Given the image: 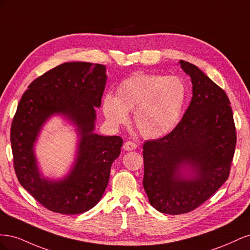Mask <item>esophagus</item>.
Wrapping results in <instances>:
<instances>
[{
  "mask_svg": "<svg viewBox=\"0 0 250 250\" xmlns=\"http://www.w3.org/2000/svg\"><path fill=\"white\" fill-rule=\"evenodd\" d=\"M123 149H124L125 151L134 150V149H137V144L133 143V142L128 141V142H126V143L124 144V145H123Z\"/></svg>",
  "mask_w": 250,
  "mask_h": 250,
  "instance_id": "esophagus-1",
  "label": "esophagus"
}]
</instances>
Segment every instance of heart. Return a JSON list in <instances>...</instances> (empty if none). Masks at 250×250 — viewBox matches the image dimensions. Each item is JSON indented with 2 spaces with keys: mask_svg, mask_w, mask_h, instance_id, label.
<instances>
[{
  "mask_svg": "<svg viewBox=\"0 0 250 250\" xmlns=\"http://www.w3.org/2000/svg\"><path fill=\"white\" fill-rule=\"evenodd\" d=\"M187 100V86L178 76L135 73L117 86V96L103 98V112L112 125L133 122L145 138L156 139L172 131L179 122Z\"/></svg>",
  "mask_w": 250,
  "mask_h": 250,
  "instance_id": "b5f03b06",
  "label": "heart"
}]
</instances>
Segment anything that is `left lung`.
<instances>
[{"label": "left lung", "instance_id": "8db88e82", "mask_svg": "<svg viewBox=\"0 0 250 250\" xmlns=\"http://www.w3.org/2000/svg\"><path fill=\"white\" fill-rule=\"evenodd\" d=\"M179 64L191 77V103L169 134L143 146L144 190L151 206L169 215L188 213L218 191L237 143L228 95L196 65Z\"/></svg>", "mask_w": 250, "mask_h": 250}]
</instances>
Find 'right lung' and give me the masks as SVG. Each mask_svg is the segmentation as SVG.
Returning a JSON list of instances; mask_svg holds the SVG:
<instances>
[{
    "instance_id": "add662e5",
    "label": "right lung",
    "mask_w": 250,
    "mask_h": 250,
    "mask_svg": "<svg viewBox=\"0 0 250 250\" xmlns=\"http://www.w3.org/2000/svg\"><path fill=\"white\" fill-rule=\"evenodd\" d=\"M105 72V65L98 63L60 64L30 83L13 117L10 141L18 179L42 206L55 213L76 215L94 208L121 153L122 138L94 132L96 107L101 106L106 84ZM53 114L69 118L81 138L73 168L60 181L41 176L34 153L41 127Z\"/></svg>"
}]
</instances>
